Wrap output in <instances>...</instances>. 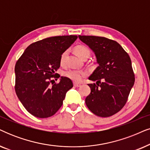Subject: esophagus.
I'll list each match as a JSON object with an SVG mask.
<instances>
[{
    "label": "esophagus",
    "instance_id": "34e87169",
    "mask_svg": "<svg viewBox=\"0 0 150 150\" xmlns=\"http://www.w3.org/2000/svg\"><path fill=\"white\" fill-rule=\"evenodd\" d=\"M74 87H80L81 86V84H79V83H74Z\"/></svg>",
    "mask_w": 150,
    "mask_h": 150
}]
</instances>
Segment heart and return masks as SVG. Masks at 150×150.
<instances>
[{
  "mask_svg": "<svg viewBox=\"0 0 150 150\" xmlns=\"http://www.w3.org/2000/svg\"><path fill=\"white\" fill-rule=\"evenodd\" d=\"M74 52L82 59L85 57H89V54H90V50H89V48L85 45H81L75 47ZM67 54V50H65L61 54V57H60V63L61 65H63L65 64ZM63 75L75 82H79L86 76V72L81 70H76V69H68V70L64 71Z\"/></svg>",
  "mask_w": 150,
  "mask_h": 150,
  "instance_id": "1",
  "label": "heart"
}]
</instances>
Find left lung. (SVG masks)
Returning a JSON list of instances; mask_svg holds the SVG:
<instances>
[{
  "instance_id": "1",
  "label": "left lung",
  "mask_w": 150,
  "mask_h": 150,
  "mask_svg": "<svg viewBox=\"0 0 150 150\" xmlns=\"http://www.w3.org/2000/svg\"><path fill=\"white\" fill-rule=\"evenodd\" d=\"M96 55L98 67L89 79L91 92L85 98L89 110L100 117L117 113L127 103L135 77L129 56L115 40L105 37L79 36Z\"/></svg>"
}]
</instances>
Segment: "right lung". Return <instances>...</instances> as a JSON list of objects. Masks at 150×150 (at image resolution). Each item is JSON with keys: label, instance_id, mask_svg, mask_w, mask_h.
I'll return each mask as SVG.
<instances>
[{"label": "right lung", "instance_id": "right-lung-1", "mask_svg": "<svg viewBox=\"0 0 150 150\" xmlns=\"http://www.w3.org/2000/svg\"><path fill=\"white\" fill-rule=\"evenodd\" d=\"M77 36L50 37L30 45L15 65V91L19 100L32 115L48 118L63 105L66 93L73 87L72 81L61 77L53 83L60 67V57L77 39Z\"/></svg>", "mask_w": 150, "mask_h": 150}]
</instances>
